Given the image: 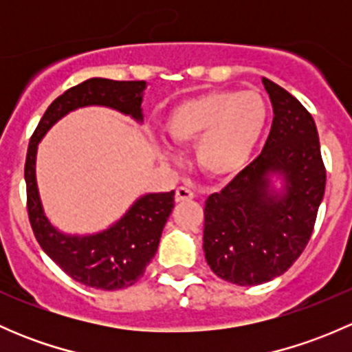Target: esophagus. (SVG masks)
<instances>
[{"label":"esophagus","instance_id":"34e87169","mask_svg":"<svg viewBox=\"0 0 352 352\" xmlns=\"http://www.w3.org/2000/svg\"><path fill=\"white\" fill-rule=\"evenodd\" d=\"M190 199H194V192L190 189H187V187H179L175 190V202H186L190 201Z\"/></svg>","mask_w":352,"mask_h":352}]
</instances>
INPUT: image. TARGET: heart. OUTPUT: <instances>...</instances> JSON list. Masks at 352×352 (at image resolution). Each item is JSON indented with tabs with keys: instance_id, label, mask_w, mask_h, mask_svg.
Here are the masks:
<instances>
[{
	"instance_id": "b5f03b06",
	"label": "heart",
	"mask_w": 352,
	"mask_h": 352,
	"mask_svg": "<svg viewBox=\"0 0 352 352\" xmlns=\"http://www.w3.org/2000/svg\"><path fill=\"white\" fill-rule=\"evenodd\" d=\"M267 119V102L258 91L214 90L177 105L165 131L173 144L197 143L196 158L206 173L230 177L252 158Z\"/></svg>"
}]
</instances>
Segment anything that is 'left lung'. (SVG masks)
<instances>
[{
    "instance_id": "1",
    "label": "left lung",
    "mask_w": 352,
    "mask_h": 352,
    "mask_svg": "<svg viewBox=\"0 0 352 352\" xmlns=\"http://www.w3.org/2000/svg\"><path fill=\"white\" fill-rule=\"evenodd\" d=\"M272 109L262 153L204 208V254L218 278L239 286L285 274L307 247L325 192L314 117L285 88L262 78ZM283 189L272 187V177Z\"/></svg>"
}]
</instances>
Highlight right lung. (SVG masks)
Masks as SVG:
<instances>
[{"mask_svg":"<svg viewBox=\"0 0 352 352\" xmlns=\"http://www.w3.org/2000/svg\"><path fill=\"white\" fill-rule=\"evenodd\" d=\"M146 81H113L90 78L59 95L42 116L28 143L25 160L27 209L32 230L42 250L74 281L95 289H122L133 286L155 257L163 226L173 209L175 192L146 194L104 232L94 235H66L51 225L42 208L35 179L37 146L44 134L71 110L102 105L119 110L143 122V91Z\"/></svg>","mask_w":352,"mask_h":352,"instance_id":"1","label":"right lung"}]
</instances>
